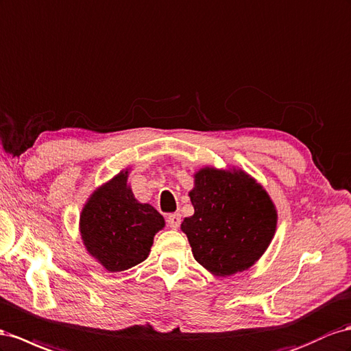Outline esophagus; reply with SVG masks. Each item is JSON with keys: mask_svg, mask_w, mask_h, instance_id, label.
Returning <instances> with one entry per match:
<instances>
[{"mask_svg": "<svg viewBox=\"0 0 351 351\" xmlns=\"http://www.w3.org/2000/svg\"><path fill=\"white\" fill-rule=\"evenodd\" d=\"M167 223L171 229H178L180 223H182V217H180V214H169L167 217Z\"/></svg>", "mask_w": 351, "mask_h": 351, "instance_id": "obj_1", "label": "esophagus"}]
</instances>
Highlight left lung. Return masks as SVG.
Segmentation results:
<instances>
[{"label":"left lung","instance_id":"1","mask_svg":"<svg viewBox=\"0 0 351 351\" xmlns=\"http://www.w3.org/2000/svg\"><path fill=\"white\" fill-rule=\"evenodd\" d=\"M195 208L182 230L195 260L217 276L243 271L257 261L276 230V210L264 189L242 171L204 168L191 192Z\"/></svg>","mask_w":351,"mask_h":351}]
</instances>
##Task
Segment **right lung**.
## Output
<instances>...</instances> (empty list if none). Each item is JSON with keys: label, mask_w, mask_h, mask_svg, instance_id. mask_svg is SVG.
<instances>
[{"label": "right lung", "mask_w": 351, "mask_h": 351, "mask_svg": "<svg viewBox=\"0 0 351 351\" xmlns=\"http://www.w3.org/2000/svg\"><path fill=\"white\" fill-rule=\"evenodd\" d=\"M165 226L152 205L138 204L127 171L93 193L81 214V236L106 270L122 271L147 258L154 236Z\"/></svg>", "instance_id": "obj_1"}]
</instances>
